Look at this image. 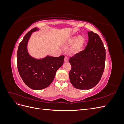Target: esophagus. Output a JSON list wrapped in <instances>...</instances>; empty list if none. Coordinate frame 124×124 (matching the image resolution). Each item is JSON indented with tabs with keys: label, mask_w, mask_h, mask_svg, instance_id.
I'll list each match as a JSON object with an SVG mask.
<instances>
[{
	"label": "esophagus",
	"mask_w": 124,
	"mask_h": 124,
	"mask_svg": "<svg viewBox=\"0 0 124 124\" xmlns=\"http://www.w3.org/2000/svg\"><path fill=\"white\" fill-rule=\"evenodd\" d=\"M68 62V58L67 57H65V59H64V62L65 63H67Z\"/></svg>",
	"instance_id": "1"
}]
</instances>
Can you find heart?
Segmentation results:
<instances>
[{
  "label": "heart",
  "mask_w": 124,
  "mask_h": 124,
  "mask_svg": "<svg viewBox=\"0 0 124 124\" xmlns=\"http://www.w3.org/2000/svg\"><path fill=\"white\" fill-rule=\"evenodd\" d=\"M86 44V39L84 37L80 35H74L71 36L69 38L65 44L66 46H70L72 44L70 47L69 52L71 55H77L83 50Z\"/></svg>",
  "instance_id": "b5f03b06"
}]
</instances>
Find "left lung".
<instances>
[{
    "label": "left lung",
    "mask_w": 124,
    "mask_h": 124,
    "mask_svg": "<svg viewBox=\"0 0 124 124\" xmlns=\"http://www.w3.org/2000/svg\"><path fill=\"white\" fill-rule=\"evenodd\" d=\"M88 42L85 49L71 57L69 79L74 87L89 89L98 83L104 71L106 50L100 37L88 31Z\"/></svg>",
    "instance_id": "1"
}]
</instances>
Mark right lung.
<instances>
[{"label":"right lung","instance_id":"obj_1","mask_svg":"<svg viewBox=\"0 0 124 124\" xmlns=\"http://www.w3.org/2000/svg\"><path fill=\"white\" fill-rule=\"evenodd\" d=\"M39 30L35 27L24 36L17 53V68L20 76L26 85L34 90L46 88L51 84L65 58L64 56L55 57L49 55L36 58L29 54L27 49L29 40L32 33Z\"/></svg>","mask_w":124,"mask_h":124}]
</instances>
